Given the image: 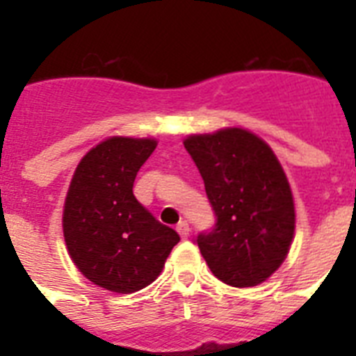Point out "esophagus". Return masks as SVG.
Listing matches in <instances>:
<instances>
[{"label":"esophagus","instance_id":"obj_1","mask_svg":"<svg viewBox=\"0 0 356 356\" xmlns=\"http://www.w3.org/2000/svg\"><path fill=\"white\" fill-rule=\"evenodd\" d=\"M177 233L181 234V238H188V234H190V225H188V223H186V222H179Z\"/></svg>","mask_w":356,"mask_h":356}]
</instances>
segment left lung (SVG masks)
<instances>
[{"instance_id": "8db88e82", "label": "left lung", "mask_w": 356, "mask_h": 356, "mask_svg": "<svg viewBox=\"0 0 356 356\" xmlns=\"http://www.w3.org/2000/svg\"><path fill=\"white\" fill-rule=\"evenodd\" d=\"M184 147L216 214L195 243L214 275L236 288L264 282L286 259L296 229L288 179L275 153L245 129L190 134Z\"/></svg>"}]
</instances>
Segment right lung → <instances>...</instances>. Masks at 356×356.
<instances>
[{
  "label": "right lung",
  "instance_id": "1",
  "mask_svg": "<svg viewBox=\"0 0 356 356\" xmlns=\"http://www.w3.org/2000/svg\"><path fill=\"white\" fill-rule=\"evenodd\" d=\"M156 140L113 136L92 147L75 170L64 203L66 248L97 286L133 293L161 275L181 240L133 194L136 173Z\"/></svg>",
  "mask_w": 356,
  "mask_h": 356
}]
</instances>
